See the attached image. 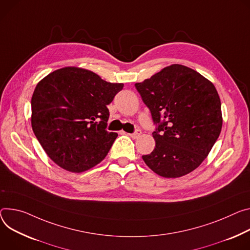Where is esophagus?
<instances>
[{
    "label": "esophagus",
    "mask_w": 250,
    "mask_h": 250,
    "mask_svg": "<svg viewBox=\"0 0 250 250\" xmlns=\"http://www.w3.org/2000/svg\"><path fill=\"white\" fill-rule=\"evenodd\" d=\"M141 134H142V131H141L140 129H137V130H135V131L132 132V133H128V135H130V137H131L132 139H138Z\"/></svg>",
    "instance_id": "1"
}]
</instances>
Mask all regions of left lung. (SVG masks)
<instances>
[{
  "label": "left lung",
  "instance_id": "1",
  "mask_svg": "<svg viewBox=\"0 0 250 250\" xmlns=\"http://www.w3.org/2000/svg\"><path fill=\"white\" fill-rule=\"evenodd\" d=\"M134 85L157 125L154 149L143 155L146 165L167 178L197 168L221 131V103L214 84L174 63Z\"/></svg>",
  "mask_w": 250,
  "mask_h": 250
}]
</instances>
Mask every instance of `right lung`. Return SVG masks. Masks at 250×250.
I'll return each instance as SVG.
<instances>
[{
	"label": "right lung",
	"instance_id": "obj_1",
	"mask_svg": "<svg viewBox=\"0 0 250 250\" xmlns=\"http://www.w3.org/2000/svg\"><path fill=\"white\" fill-rule=\"evenodd\" d=\"M123 87L77 66L62 67L38 83L31 102L32 127L55 164L83 172L104 160L118 137L105 129L106 105Z\"/></svg>",
	"mask_w": 250,
	"mask_h": 250
}]
</instances>
